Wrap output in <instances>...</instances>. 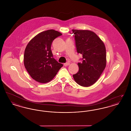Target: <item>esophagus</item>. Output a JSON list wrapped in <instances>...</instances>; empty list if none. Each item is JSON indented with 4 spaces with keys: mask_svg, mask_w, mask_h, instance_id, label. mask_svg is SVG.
Listing matches in <instances>:
<instances>
[{
    "mask_svg": "<svg viewBox=\"0 0 131 131\" xmlns=\"http://www.w3.org/2000/svg\"><path fill=\"white\" fill-rule=\"evenodd\" d=\"M69 65H70V63L69 62H66L64 64V66H68Z\"/></svg>",
    "mask_w": 131,
    "mask_h": 131,
    "instance_id": "obj_1",
    "label": "esophagus"
}]
</instances>
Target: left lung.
Listing matches in <instances>:
<instances>
[{"mask_svg": "<svg viewBox=\"0 0 131 131\" xmlns=\"http://www.w3.org/2000/svg\"><path fill=\"white\" fill-rule=\"evenodd\" d=\"M78 53L82 55L78 63V72L73 75L80 85L88 87L98 81L106 66V50L103 42L96 33L88 30L72 29Z\"/></svg>", "mask_w": 131, "mask_h": 131, "instance_id": "obj_1", "label": "left lung"}]
</instances>
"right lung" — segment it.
Instances as JSON below:
<instances>
[{
    "label": "right lung",
    "mask_w": 131,
    "mask_h": 131,
    "mask_svg": "<svg viewBox=\"0 0 131 131\" xmlns=\"http://www.w3.org/2000/svg\"><path fill=\"white\" fill-rule=\"evenodd\" d=\"M62 35L53 29L43 31L32 38L26 47L24 65L31 78L40 83L52 80L63 66L53 57L52 42Z\"/></svg>",
    "instance_id": "right-lung-1"
}]
</instances>
